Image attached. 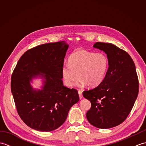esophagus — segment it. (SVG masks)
Listing matches in <instances>:
<instances>
[{
	"mask_svg": "<svg viewBox=\"0 0 146 146\" xmlns=\"http://www.w3.org/2000/svg\"><path fill=\"white\" fill-rule=\"evenodd\" d=\"M78 94H79V97H80V99H82V98H83L82 91V90H79V91H78Z\"/></svg>",
	"mask_w": 146,
	"mask_h": 146,
	"instance_id": "esophagus-1",
	"label": "esophagus"
}]
</instances>
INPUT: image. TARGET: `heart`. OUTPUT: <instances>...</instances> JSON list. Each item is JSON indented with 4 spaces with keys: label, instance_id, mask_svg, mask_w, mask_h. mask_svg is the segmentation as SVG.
I'll return each mask as SVG.
<instances>
[{
    "label": "heart",
    "instance_id": "b5f03b06",
    "mask_svg": "<svg viewBox=\"0 0 146 146\" xmlns=\"http://www.w3.org/2000/svg\"><path fill=\"white\" fill-rule=\"evenodd\" d=\"M109 61L103 53H95L79 50L70 55L68 64L61 68V76L64 85L71 87L80 78L79 85L89 87L98 86L103 82L107 73Z\"/></svg>",
    "mask_w": 146,
    "mask_h": 146
}]
</instances>
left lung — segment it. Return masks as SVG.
I'll return each instance as SVG.
<instances>
[{"label": "left lung", "mask_w": 146, "mask_h": 146, "mask_svg": "<svg viewBox=\"0 0 146 146\" xmlns=\"http://www.w3.org/2000/svg\"><path fill=\"white\" fill-rule=\"evenodd\" d=\"M94 47L107 54L109 66L100 85L83 92L92 105L86 117L96 127L110 129L122 123L131 112L139 94L138 77L126 51L111 43L97 42Z\"/></svg>", "instance_id": "8db88e82"}]
</instances>
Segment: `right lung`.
I'll use <instances>...</instances> for the list:
<instances>
[{
    "label": "right lung",
    "instance_id": "obj_1",
    "mask_svg": "<svg viewBox=\"0 0 146 146\" xmlns=\"http://www.w3.org/2000/svg\"><path fill=\"white\" fill-rule=\"evenodd\" d=\"M68 46L60 41L30 49L20 58L12 73L11 92L19 115L36 131L49 132L60 127L70 108L79 101L78 91L64 86L61 80ZM39 74L44 85L41 90L33 89L30 82Z\"/></svg>",
    "mask_w": 146,
    "mask_h": 146
}]
</instances>
